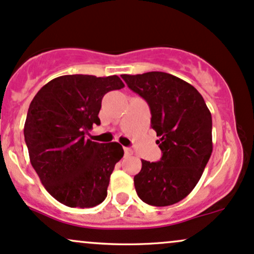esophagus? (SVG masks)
I'll return each instance as SVG.
<instances>
[{"instance_id": "obj_1", "label": "esophagus", "mask_w": 254, "mask_h": 254, "mask_svg": "<svg viewBox=\"0 0 254 254\" xmlns=\"http://www.w3.org/2000/svg\"><path fill=\"white\" fill-rule=\"evenodd\" d=\"M125 155L127 156H132L133 155V150L129 149V147H125Z\"/></svg>"}]
</instances>
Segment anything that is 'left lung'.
<instances>
[{"label": "left lung", "instance_id": "8db88e82", "mask_svg": "<svg viewBox=\"0 0 254 254\" xmlns=\"http://www.w3.org/2000/svg\"><path fill=\"white\" fill-rule=\"evenodd\" d=\"M121 76L149 104L151 128L163 153L158 162L141 159V170L134 176L136 194L153 206L179 203L200 180L211 156V113L195 87L172 74Z\"/></svg>", "mask_w": 254, "mask_h": 254}]
</instances>
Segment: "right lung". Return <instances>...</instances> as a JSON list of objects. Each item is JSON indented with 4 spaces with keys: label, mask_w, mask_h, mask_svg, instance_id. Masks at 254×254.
Listing matches in <instances>:
<instances>
[{
    "label": "right lung",
    "mask_w": 254,
    "mask_h": 254,
    "mask_svg": "<svg viewBox=\"0 0 254 254\" xmlns=\"http://www.w3.org/2000/svg\"><path fill=\"white\" fill-rule=\"evenodd\" d=\"M122 87L118 75H62L45 84L31 102L24 126L30 162L45 190L65 206L93 207L107 198L124 149L85 134L101 124L105 93Z\"/></svg>",
    "instance_id": "1"
}]
</instances>
